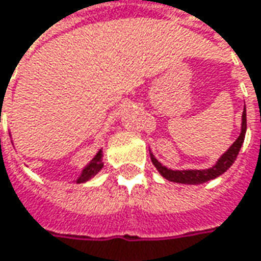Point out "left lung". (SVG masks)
I'll list each match as a JSON object with an SVG mask.
<instances>
[{
    "instance_id": "8db88e82",
    "label": "left lung",
    "mask_w": 261,
    "mask_h": 261,
    "mask_svg": "<svg viewBox=\"0 0 261 261\" xmlns=\"http://www.w3.org/2000/svg\"><path fill=\"white\" fill-rule=\"evenodd\" d=\"M246 130L247 113L246 107H244V112H243V123H241V134H240V136L237 138L236 142L221 155V158L216 161L215 166H212L211 168H206V170H171V168H167L166 166H163L155 156L149 152L151 161H152V164L158 170V173L163 175L164 178H167L168 181L181 183V185H202V183H206L209 180H214V178L219 177L221 174H224L226 170L234 164L237 155H238V152L241 149V145L244 142Z\"/></svg>"
}]
</instances>
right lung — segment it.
<instances>
[{
	"mask_svg": "<svg viewBox=\"0 0 261 261\" xmlns=\"http://www.w3.org/2000/svg\"><path fill=\"white\" fill-rule=\"evenodd\" d=\"M101 149L97 152V155L87 164L84 168H83V171H81V175L76 178V183H86V181H88L91 177H94L101 168H103V161H101Z\"/></svg>",
	"mask_w": 261,
	"mask_h": 261,
	"instance_id": "right-lung-1",
	"label": "right lung"
}]
</instances>
